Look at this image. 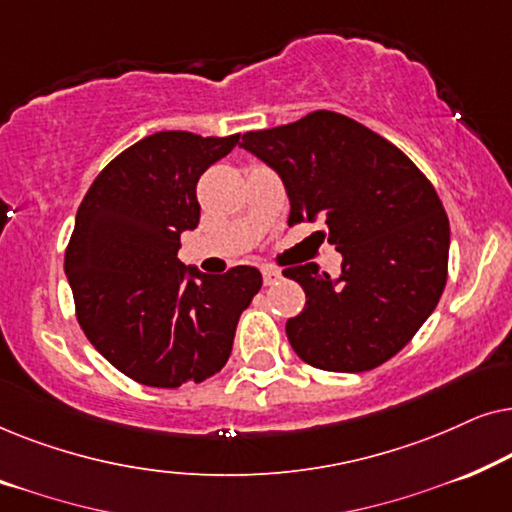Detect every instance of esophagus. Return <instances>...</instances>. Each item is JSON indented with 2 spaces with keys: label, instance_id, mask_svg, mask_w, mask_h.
I'll use <instances>...</instances> for the list:
<instances>
[{
  "label": "esophagus",
  "instance_id": "34e87169",
  "mask_svg": "<svg viewBox=\"0 0 512 512\" xmlns=\"http://www.w3.org/2000/svg\"><path fill=\"white\" fill-rule=\"evenodd\" d=\"M279 279H282V272H279L277 268H263V284L265 286L277 284Z\"/></svg>",
  "mask_w": 512,
  "mask_h": 512
}]
</instances>
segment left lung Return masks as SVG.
Listing matches in <instances>:
<instances>
[{
	"label": "left lung",
	"instance_id": "1",
	"mask_svg": "<svg viewBox=\"0 0 512 512\" xmlns=\"http://www.w3.org/2000/svg\"><path fill=\"white\" fill-rule=\"evenodd\" d=\"M242 149L284 181L289 226L321 219V240L342 254L338 279L317 263L284 270L307 298L286 321L293 352L333 373L382 366L443 296L450 221L436 188L401 149L335 111L247 132Z\"/></svg>",
	"mask_w": 512,
	"mask_h": 512
}]
</instances>
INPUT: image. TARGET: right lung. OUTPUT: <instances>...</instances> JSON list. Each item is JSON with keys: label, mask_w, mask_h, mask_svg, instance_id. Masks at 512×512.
Wrapping results in <instances>:
<instances>
[{"label": "right lung", "mask_w": 512, "mask_h": 512, "mask_svg": "<svg viewBox=\"0 0 512 512\" xmlns=\"http://www.w3.org/2000/svg\"><path fill=\"white\" fill-rule=\"evenodd\" d=\"M237 142L184 130L139 139L97 174L76 212L65 251L76 319L111 366L146 387L219 373L263 284L251 265L205 275L177 258L181 233L200 221V174Z\"/></svg>", "instance_id": "right-lung-1"}]
</instances>
